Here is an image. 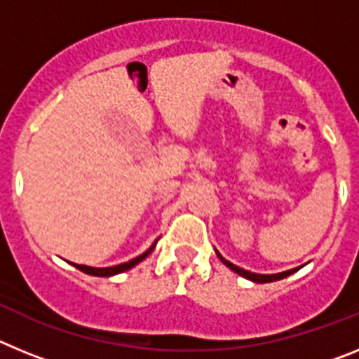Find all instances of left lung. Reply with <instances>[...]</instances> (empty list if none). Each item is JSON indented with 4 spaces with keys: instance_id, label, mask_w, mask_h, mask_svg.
Listing matches in <instances>:
<instances>
[{
    "instance_id": "obj_1",
    "label": "left lung",
    "mask_w": 359,
    "mask_h": 359,
    "mask_svg": "<svg viewBox=\"0 0 359 359\" xmlns=\"http://www.w3.org/2000/svg\"><path fill=\"white\" fill-rule=\"evenodd\" d=\"M215 255H217L219 259H221V262H223V264L226 266V268H230L231 271H236L237 275H241V277H244V278H248V280H252V282H259V284H266V282L280 280V278L290 277L291 273H294V271H298V269L302 268V266H300V268H293V269H287V271H282V273H271V275L252 273V271H248V269H243V268H239V266L231 264V262L226 261V259H224V257L217 252V250H215Z\"/></svg>"
}]
</instances>
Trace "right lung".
<instances>
[{
	"mask_svg": "<svg viewBox=\"0 0 359 359\" xmlns=\"http://www.w3.org/2000/svg\"><path fill=\"white\" fill-rule=\"evenodd\" d=\"M156 243H158V239L154 241V243L151 244V248H149V250H145V252L142 253V255L135 257V259H131V261H128V262H122V264L109 266V268H93V266L73 264V262H72V264L75 266V268H77V269H81V271H84V273H88V275H93V277H113V275L123 273V271H128V269L135 268L136 264H140V262L144 261V259H147V257L151 255V252H152V250L156 248Z\"/></svg>",
	"mask_w": 359,
	"mask_h": 359,
	"instance_id": "add662e5",
	"label": "right lung"
}]
</instances>
